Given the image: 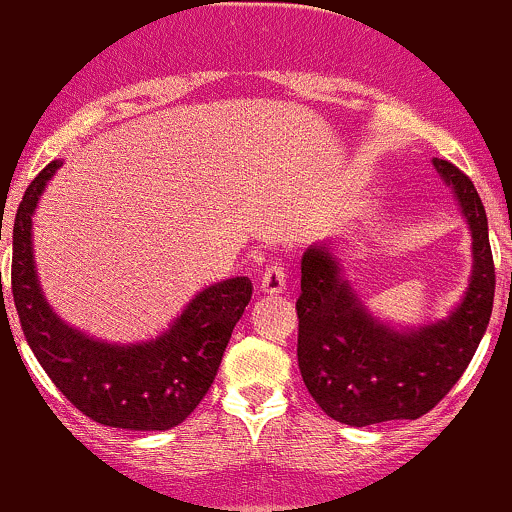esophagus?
<instances>
[{"instance_id":"obj_1","label":"esophagus","mask_w":512,"mask_h":512,"mask_svg":"<svg viewBox=\"0 0 512 512\" xmlns=\"http://www.w3.org/2000/svg\"><path fill=\"white\" fill-rule=\"evenodd\" d=\"M284 289H286L284 267H279V264L267 267V272H264L260 279V291L267 293V296H279V293H284Z\"/></svg>"}]
</instances>
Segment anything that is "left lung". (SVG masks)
Here are the masks:
<instances>
[{
    "label": "left lung",
    "instance_id": "left-lung-1",
    "mask_svg": "<svg viewBox=\"0 0 512 512\" xmlns=\"http://www.w3.org/2000/svg\"><path fill=\"white\" fill-rule=\"evenodd\" d=\"M433 168L472 233V274L448 317L390 325L361 301L332 243L310 245L301 257L298 366L310 395L339 424L424 416L460 380L489 327L496 269L484 204L460 168L443 158H433Z\"/></svg>",
    "mask_w": 512,
    "mask_h": 512
}]
</instances>
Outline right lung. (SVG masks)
Instances as JSON below:
<instances>
[{"label":"right lung","mask_w":512,"mask_h":512,"mask_svg":"<svg viewBox=\"0 0 512 512\" xmlns=\"http://www.w3.org/2000/svg\"><path fill=\"white\" fill-rule=\"evenodd\" d=\"M60 166L52 161L28 185L11 231V293L21 330L57 390L88 419L127 431H168L197 409L214 383L233 327L250 303V279L204 286L166 330L144 342H105L76 330L52 310L33 257L35 209Z\"/></svg>","instance_id":"add662e5"}]
</instances>
